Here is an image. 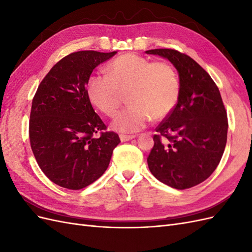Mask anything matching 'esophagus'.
I'll list each match as a JSON object with an SVG mask.
<instances>
[{
	"label": "esophagus",
	"instance_id": "esophagus-1",
	"mask_svg": "<svg viewBox=\"0 0 252 252\" xmlns=\"http://www.w3.org/2000/svg\"><path fill=\"white\" fill-rule=\"evenodd\" d=\"M135 138V135H131V134H120V140L122 142H126V141H130L132 139Z\"/></svg>",
	"mask_w": 252,
	"mask_h": 252
}]
</instances>
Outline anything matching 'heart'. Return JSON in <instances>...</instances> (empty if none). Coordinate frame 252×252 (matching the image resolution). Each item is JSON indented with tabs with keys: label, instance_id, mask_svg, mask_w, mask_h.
<instances>
[{
	"label": "heart",
	"instance_id": "heart-1",
	"mask_svg": "<svg viewBox=\"0 0 252 252\" xmlns=\"http://www.w3.org/2000/svg\"><path fill=\"white\" fill-rule=\"evenodd\" d=\"M105 73L91 74L86 83L89 101L107 116L116 113L122 94L127 107L112 121V128L124 133L140 131L151 118L161 120L174 108L180 80L167 62H151L135 53H125L105 66Z\"/></svg>",
	"mask_w": 252,
	"mask_h": 252
}]
</instances>
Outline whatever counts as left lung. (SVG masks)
<instances>
[{
	"label": "left lung",
	"mask_w": 252,
	"mask_h": 252,
	"mask_svg": "<svg viewBox=\"0 0 252 252\" xmlns=\"http://www.w3.org/2000/svg\"><path fill=\"white\" fill-rule=\"evenodd\" d=\"M177 68L180 95L156 128L147 158L150 172L164 184L188 189L208 179L224 154L228 121L217 84L193 59L174 49H151Z\"/></svg>",
	"instance_id": "1"
}]
</instances>
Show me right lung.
<instances>
[{
    "instance_id": "add662e5",
    "label": "right lung",
    "mask_w": 252,
    "mask_h": 252,
    "mask_svg": "<svg viewBox=\"0 0 252 252\" xmlns=\"http://www.w3.org/2000/svg\"><path fill=\"white\" fill-rule=\"evenodd\" d=\"M116 53H70L51 68L32 98L30 146L41 170L61 187L79 190L96 181L121 142L107 131L86 94L91 72Z\"/></svg>"
}]
</instances>
